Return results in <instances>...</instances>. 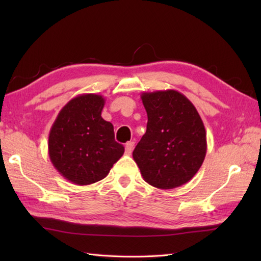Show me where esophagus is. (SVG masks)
I'll list each match as a JSON object with an SVG mask.
<instances>
[{
  "label": "esophagus",
  "instance_id": "1",
  "mask_svg": "<svg viewBox=\"0 0 261 261\" xmlns=\"http://www.w3.org/2000/svg\"><path fill=\"white\" fill-rule=\"evenodd\" d=\"M134 148H135V142L134 141L126 142V145H125V153L126 154H131L132 150H134Z\"/></svg>",
  "mask_w": 261,
  "mask_h": 261
}]
</instances>
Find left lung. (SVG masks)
I'll return each instance as SVG.
<instances>
[{"label":"left lung","mask_w":261,"mask_h":261,"mask_svg":"<svg viewBox=\"0 0 261 261\" xmlns=\"http://www.w3.org/2000/svg\"><path fill=\"white\" fill-rule=\"evenodd\" d=\"M147 131L135 148V162L148 184L171 190L190 181L206 154V131L196 108L175 90L143 92Z\"/></svg>","instance_id":"8db88e82"}]
</instances>
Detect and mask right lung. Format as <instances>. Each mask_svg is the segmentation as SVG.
Returning <instances> with one entry per match:
<instances>
[{
	"label": "right lung",
	"instance_id": "obj_1",
	"mask_svg": "<svg viewBox=\"0 0 261 261\" xmlns=\"http://www.w3.org/2000/svg\"><path fill=\"white\" fill-rule=\"evenodd\" d=\"M104 104L98 94L71 98L49 132V158L73 184L90 185L105 178L124 153V147L114 140L112 123L101 116Z\"/></svg>",
	"mask_w": 261,
	"mask_h": 261
}]
</instances>
